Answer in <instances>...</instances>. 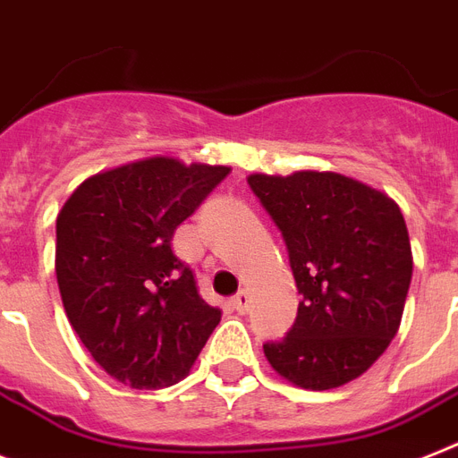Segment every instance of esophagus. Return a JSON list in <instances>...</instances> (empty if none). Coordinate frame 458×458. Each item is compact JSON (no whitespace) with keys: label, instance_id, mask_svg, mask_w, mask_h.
Returning a JSON list of instances; mask_svg holds the SVG:
<instances>
[{"label":"esophagus","instance_id":"obj_1","mask_svg":"<svg viewBox=\"0 0 458 458\" xmlns=\"http://www.w3.org/2000/svg\"><path fill=\"white\" fill-rule=\"evenodd\" d=\"M232 306H233V311H236V313L250 311V294H248V290H241V293L233 294Z\"/></svg>","mask_w":458,"mask_h":458}]
</instances>
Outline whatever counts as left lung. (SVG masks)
Segmentation results:
<instances>
[{"instance_id": "left-lung-1", "label": "left lung", "mask_w": 458, "mask_h": 458, "mask_svg": "<svg viewBox=\"0 0 458 458\" xmlns=\"http://www.w3.org/2000/svg\"><path fill=\"white\" fill-rule=\"evenodd\" d=\"M281 229L301 294L297 320L264 356L283 379L330 391L368 372L403 320L411 281L405 217L391 196L332 170L252 173Z\"/></svg>"}]
</instances>
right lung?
I'll return each mask as SVG.
<instances>
[{
	"label": "right lung",
	"mask_w": 458,
	"mask_h": 458,
	"mask_svg": "<svg viewBox=\"0 0 458 458\" xmlns=\"http://www.w3.org/2000/svg\"><path fill=\"white\" fill-rule=\"evenodd\" d=\"M229 170L138 158L86 177L58 213L55 276L67 320L123 386L182 381L220 323L170 241Z\"/></svg>",
	"instance_id": "add662e5"
}]
</instances>
